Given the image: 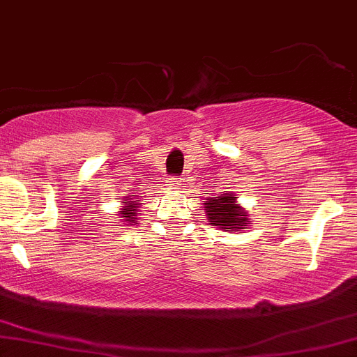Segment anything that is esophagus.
I'll return each mask as SVG.
<instances>
[{"mask_svg": "<svg viewBox=\"0 0 357 357\" xmlns=\"http://www.w3.org/2000/svg\"><path fill=\"white\" fill-rule=\"evenodd\" d=\"M167 183H169V186H171L172 190H179V185H181V179H179V178H171Z\"/></svg>", "mask_w": 357, "mask_h": 357, "instance_id": "esophagus-1", "label": "esophagus"}]
</instances>
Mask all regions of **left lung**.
<instances>
[{
	"label": "left lung",
	"instance_id": "1",
	"mask_svg": "<svg viewBox=\"0 0 357 357\" xmlns=\"http://www.w3.org/2000/svg\"><path fill=\"white\" fill-rule=\"evenodd\" d=\"M233 193H219V197L204 200V208L207 212L208 225L221 228L225 231H238L243 226L250 225L248 212L236 204Z\"/></svg>",
	"mask_w": 357,
	"mask_h": 357
}]
</instances>
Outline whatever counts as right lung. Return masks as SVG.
I'll return each instance as SVG.
<instances>
[{"label": "right lung", "instance_id": "add662e5", "mask_svg": "<svg viewBox=\"0 0 357 357\" xmlns=\"http://www.w3.org/2000/svg\"><path fill=\"white\" fill-rule=\"evenodd\" d=\"M138 207H139V200H136V195H131L129 202H124V205H122V211L119 212V214H122L121 218H128L126 221L131 222L132 219H136V218H132V215L136 214Z\"/></svg>", "mask_w": 357, "mask_h": 357}]
</instances>
